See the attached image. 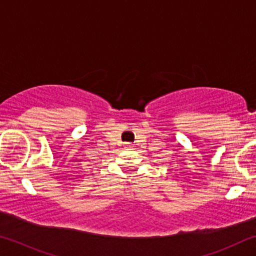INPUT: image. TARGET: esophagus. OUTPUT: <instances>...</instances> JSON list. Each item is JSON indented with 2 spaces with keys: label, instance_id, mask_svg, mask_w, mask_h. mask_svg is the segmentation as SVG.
Segmentation results:
<instances>
[{
  "label": "esophagus",
  "instance_id": "obj_1",
  "mask_svg": "<svg viewBox=\"0 0 256 256\" xmlns=\"http://www.w3.org/2000/svg\"><path fill=\"white\" fill-rule=\"evenodd\" d=\"M125 149H133V144H125Z\"/></svg>",
  "mask_w": 256,
  "mask_h": 256
}]
</instances>
